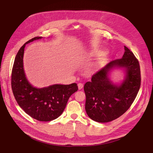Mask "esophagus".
I'll return each mask as SVG.
<instances>
[{
  "label": "esophagus",
  "mask_w": 153,
  "mask_h": 153,
  "mask_svg": "<svg viewBox=\"0 0 153 153\" xmlns=\"http://www.w3.org/2000/svg\"><path fill=\"white\" fill-rule=\"evenodd\" d=\"M77 85H78L79 90H81L83 88V84L82 83H79Z\"/></svg>",
  "instance_id": "1"
}]
</instances>
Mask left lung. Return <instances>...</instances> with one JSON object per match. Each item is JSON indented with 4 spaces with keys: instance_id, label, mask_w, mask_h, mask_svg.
I'll return each instance as SVG.
<instances>
[{
    "instance_id": "left-lung-1",
    "label": "left lung",
    "mask_w": 153,
    "mask_h": 153,
    "mask_svg": "<svg viewBox=\"0 0 153 153\" xmlns=\"http://www.w3.org/2000/svg\"><path fill=\"white\" fill-rule=\"evenodd\" d=\"M121 59L108 63L93 75L84 85L85 110L92 120L100 123L114 120L123 114L136 99L140 86V69L138 60L125 46ZM114 68L125 69L126 78L120 85L114 84L108 74Z\"/></svg>"
}]
</instances>
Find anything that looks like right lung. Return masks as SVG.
Listing matches in <instances>:
<instances>
[{"label": "right lung", "instance_id": "1", "mask_svg": "<svg viewBox=\"0 0 153 153\" xmlns=\"http://www.w3.org/2000/svg\"><path fill=\"white\" fill-rule=\"evenodd\" d=\"M42 38L30 39L19 50L12 69L11 88L17 103L27 114L39 121L48 122L62 114L70 97L78 90V87L74 83L37 88L28 81L24 69V49L27 43Z\"/></svg>", "mask_w": 153, "mask_h": 153}]
</instances>
